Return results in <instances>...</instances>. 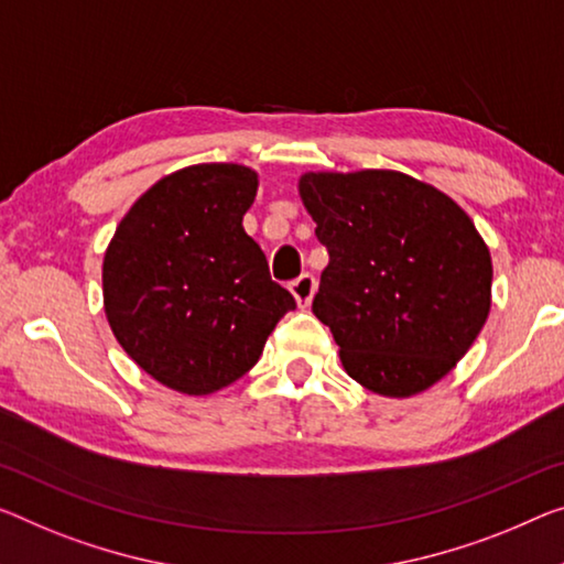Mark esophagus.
Listing matches in <instances>:
<instances>
[{
	"instance_id": "obj_1",
	"label": "esophagus",
	"mask_w": 564,
	"mask_h": 564,
	"mask_svg": "<svg viewBox=\"0 0 564 564\" xmlns=\"http://www.w3.org/2000/svg\"><path fill=\"white\" fill-rule=\"evenodd\" d=\"M315 290H317V282L312 274H302L290 284V292L294 294V300H297L300 307H310L312 297H315Z\"/></svg>"
}]
</instances>
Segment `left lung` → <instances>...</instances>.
Masks as SVG:
<instances>
[{"label":"left lung","mask_w":564,"mask_h":564,"mask_svg":"<svg viewBox=\"0 0 564 564\" xmlns=\"http://www.w3.org/2000/svg\"><path fill=\"white\" fill-rule=\"evenodd\" d=\"M300 196L330 254L312 312L343 368L380 395L426 391L489 315L491 259L471 219L398 171L305 173Z\"/></svg>","instance_id":"obj_1"}]
</instances>
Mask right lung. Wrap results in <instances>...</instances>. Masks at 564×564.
<instances>
[{
  "label": "right lung",
  "instance_id": "right-lung-1",
  "mask_svg": "<svg viewBox=\"0 0 564 564\" xmlns=\"http://www.w3.org/2000/svg\"><path fill=\"white\" fill-rule=\"evenodd\" d=\"M257 173L198 163L153 184L102 262L112 335L159 383L206 395L245 376L294 297L272 282L241 219Z\"/></svg>",
  "mask_w": 564,
  "mask_h": 564
}]
</instances>
